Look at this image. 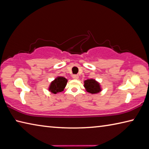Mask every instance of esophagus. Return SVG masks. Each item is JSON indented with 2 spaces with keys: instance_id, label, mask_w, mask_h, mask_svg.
Wrapping results in <instances>:
<instances>
[{
  "instance_id": "1",
  "label": "esophagus",
  "mask_w": 149,
  "mask_h": 149,
  "mask_svg": "<svg viewBox=\"0 0 149 149\" xmlns=\"http://www.w3.org/2000/svg\"><path fill=\"white\" fill-rule=\"evenodd\" d=\"M72 78H74V79H78L79 77H78V75L77 74H74V75H72Z\"/></svg>"
}]
</instances>
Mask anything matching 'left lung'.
<instances>
[{
    "label": "left lung",
    "instance_id": "1",
    "mask_svg": "<svg viewBox=\"0 0 149 149\" xmlns=\"http://www.w3.org/2000/svg\"><path fill=\"white\" fill-rule=\"evenodd\" d=\"M84 88L87 92L91 94L98 93L102 91L100 83L95 79H88L84 81Z\"/></svg>",
    "mask_w": 149,
    "mask_h": 149
}]
</instances>
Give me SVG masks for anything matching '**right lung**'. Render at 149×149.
I'll return each mask as SVG.
<instances>
[{
    "label": "right lung",
    "instance_id": "obj_1",
    "mask_svg": "<svg viewBox=\"0 0 149 149\" xmlns=\"http://www.w3.org/2000/svg\"><path fill=\"white\" fill-rule=\"evenodd\" d=\"M67 80L63 77H58L52 81L49 87V91L52 93L56 94L63 91L67 85Z\"/></svg>",
    "mask_w": 149,
    "mask_h": 149
}]
</instances>
